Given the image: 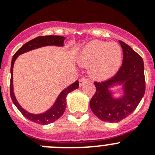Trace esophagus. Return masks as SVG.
<instances>
[{
  "instance_id": "obj_1",
  "label": "esophagus",
  "mask_w": 155,
  "mask_h": 155,
  "mask_svg": "<svg viewBox=\"0 0 155 155\" xmlns=\"http://www.w3.org/2000/svg\"><path fill=\"white\" fill-rule=\"evenodd\" d=\"M87 81H88V80L86 79V78H81V79L79 80V86H82L83 84H84V83H87Z\"/></svg>"
}]
</instances>
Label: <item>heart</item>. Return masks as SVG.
<instances>
[{"label":"heart","mask_w":155,"mask_h":155,"mask_svg":"<svg viewBox=\"0 0 155 155\" xmlns=\"http://www.w3.org/2000/svg\"><path fill=\"white\" fill-rule=\"evenodd\" d=\"M78 63L89 67L90 76L104 80L117 72L122 62V51L119 45L101 41H92L81 50L77 58Z\"/></svg>","instance_id":"heart-1"}]
</instances>
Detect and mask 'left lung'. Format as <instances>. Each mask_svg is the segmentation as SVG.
I'll return each mask as SVG.
<instances>
[{"mask_svg": "<svg viewBox=\"0 0 155 155\" xmlns=\"http://www.w3.org/2000/svg\"><path fill=\"white\" fill-rule=\"evenodd\" d=\"M123 52L122 66L110 79L94 84L97 90L90 102L93 114L101 120L119 122L134 111L145 92L144 66L141 57L130 47L119 41ZM122 86L123 95L116 98L110 90Z\"/></svg>", "mask_w": 155, "mask_h": 155, "instance_id": "left-lung-1", "label": "left lung"}]
</instances>
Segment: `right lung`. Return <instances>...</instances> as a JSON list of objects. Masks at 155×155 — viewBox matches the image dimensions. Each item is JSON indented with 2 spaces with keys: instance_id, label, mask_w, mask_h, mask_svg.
<instances>
[{
  "instance_id": "1",
  "label": "right lung",
  "mask_w": 155,
  "mask_h": 155,
  "mask_svg": "<svg viewBox=\"0 0 155 155\" xmlns=\"http://www.w3.org/2000/svg\"><path fill=\"white\" fill-rule=\"evenodd\" d=\"M65 38L62 36L58 35H46V36H39L34 39L28 41L25 45H23L18 51L14 55L12 61V65H11V84H10V94L11 97L13 101L14 104L16 106V107L19 110L21 113L25 116L27 119L32 122L39 124H48L54 122L65 112V110L66 108V97L70 92L73 91L79 88V81L76 80L75 83H72L67 88H65V90H62L57 97L55 104L52 105V107L45 111V113L39 114H31L28 112L25 109L22 108L18 100H16L14 93V88H13V67L16 58L18 57V55L27 52V51H31L33 49L41 48L44 46H51V45H55V46L62 47L64 46V40Z\"/></svg>"
}]
</instances>
